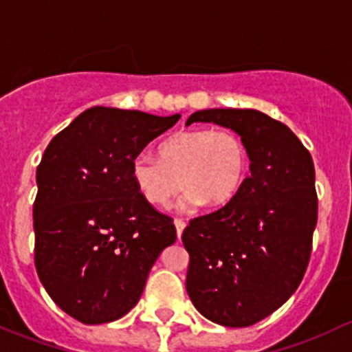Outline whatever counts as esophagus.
Wrapping results in <instances>:
<instances>
[{"instance_id":"1","label":"esophagus","mask_w":352,"mask_h":352,"mask_svg":"<svg viewBox=\"0 0 352 352\" xmlns=\"http://www.w3.org/2000/svg\"><path fill=\"white\" fill-rule=\"evenodd\" d=\"M175 226H176V234H177V237H181V234H183L184 227H186V222H184L183 219H176V220H175Z\"/></svg>"}]
</instances>
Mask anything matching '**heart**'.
I'll list each match as a JSON object with an SVG mask.
<instances>
[{
	"instance_id": "heart-1",
	"label": "heart",
	"mask_w": 352,
	"mask_h": 352,
	"mask_svg": "<svg viewBox=\"0 0 352 352\" xmlns=\"http://www.w3.org/2000/svg\"><path fill=\"white\" fill-rule=\"evenodd\" d=\"M159 157L142 152L132 161L137 190L159 208L171 205L183 184L190 188L184 208H197L203 201L223 205L237 195L248 171V149L227 129L177 132L161 144Z\"/></svg>"
}]
</instances>
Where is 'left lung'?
<instances>
[{
    "label": "left lung",
    "mask_w": 352,
    "mask_h": 352,
    "mask_svg": "<svg viewBox=\"0 0 352 352\" xmlns=\"http://www.w3.org/2000/svg\"><path fill=\"white\" fill-rule=\"evenodd\" d=\"M237 132L251 175L219 210L190 220L186 289L201 315L249 327L295 293L311 254L318 200L310 152L285 123L257 110L213 108L188 118Z\"/></svg>",
    "instance_id": "left-lung-1"
}]
</instances>
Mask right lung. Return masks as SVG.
Segmentation results:
<instances>
[{
  "mask_svg": "<svg viewBox=\"0 0 352 352\" xmlns=\"http://www.w3.org/2000/svg\"><path fill=\"white\" fill-rule=\"evenodd\" d=\"M181 115L95 107L47 146L34 201L35 270L50 298L82 324L139 302L176 227L137 190L132 161Z\"/></svg>",
  "mask_w": 352,
  "mask_h": 352,
  "instance_id": "1",
  "label": "right lung"
}]
</instances>
